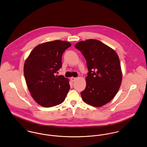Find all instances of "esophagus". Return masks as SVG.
Masks as SVG:
<instances>
[{"instance_id": "34e87169", "label": "esophagus", "mask_w": 147, "mask_h": 147, "mask_svg": "<svg viewBox=\"0 0 147 147\" xmlns=\"http://www.w3.org/2000/svg\"><path fill=\"white\" fill-rule=\"evenodd\" d=\"M77 79V78H74V77H71V80L73 82L75 81Z\"/></svg>"}]
</instances>
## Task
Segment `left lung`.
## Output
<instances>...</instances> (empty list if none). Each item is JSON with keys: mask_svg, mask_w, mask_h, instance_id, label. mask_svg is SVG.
I'll return each instance as SVG.
<instances>
[{"mask_svg": "<svg viewBox=\"0 0 147 147\" xmlns=\"http://www.w3.org/2000/svg\"><path fill=\"white\" fill-rule=\"evenodd\" d=\"M75 47L86 58L89 70L82 98L90 106L101 107L113 99L121 86L119 57L112 48L95 39L79 41Z\"/></svg>", "mask_w": 147, "mask_h": 147, "instance_id": "8db88e82", "label": "left lung"}]
</instances>
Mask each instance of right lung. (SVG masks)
<instances>
[{
	"label": "right lung",
	"mask_w": 147,
	"mask_h": 147,
	"mask_svg": "<svg viewBox=\"0 0 147 147\" xmlns=\"http://www.w3.org/2000/svg\"><path fill=\"white\" fill-rule=\"evenodd\" d=\"M71 44L55 40L36 46L26 59L24 76L32 97L38 105L50 107L65 100L70 90L69 80L55 76L61 67V57Z\"/></svg>",
	"instance_id": "right-lung-1"
}]
</instances>
